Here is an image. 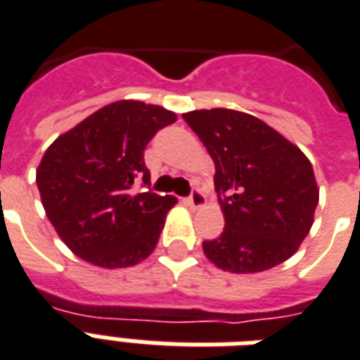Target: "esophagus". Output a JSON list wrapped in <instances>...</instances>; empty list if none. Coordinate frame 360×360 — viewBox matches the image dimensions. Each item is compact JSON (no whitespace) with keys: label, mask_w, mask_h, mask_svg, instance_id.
<instances>
[{"label":"esophagus","mask_w":360,"mask_h":360,"mask_svg":"<svg viewBox=\"0 0 360 360\" xmlns=\"http://www.w3.org/2000/svg\"><path fill=\"white\" fill-rule=\"evenodd\" d=\"M205 202H207V199L202 195V191L199 188H193L191 195L188 197V205L193 209H201V207H205Z\"/></svg>","instance_id":"1"}]
</instances>
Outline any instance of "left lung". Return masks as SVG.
<instances>
[{"label":"left lung","instance_id":"obj_1","mask_svg":"<svg viewBox=\"0 0 360 360\" xmlns=\"http://www.w3.org/2000/svg\"><path fill=\"white\" fill-rule=\"evenodd\" d=\"M214 161L224 231L205 256L231 273L288 260L313 226L319 188L304 151L250 113L212 108L182 113Z\"/></svg>","mask_w":360,"mask_h":360}]
</instances>
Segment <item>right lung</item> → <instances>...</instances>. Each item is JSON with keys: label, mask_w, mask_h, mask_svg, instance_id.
I'll return each mask as SVG.
<instances>
[{"label": "right lung", "mask_w": 360, "mask_h": 360, "mask_svg": "<svg viewBox=\"0 0 360 360\" xmlns=\"http://www.w3.org/2000/svg\"><path fill=\"white\" fill-rule=\"evenodd\" d=\"M176 113L140 100H117L49 146L36 182L43 209L66 247L106 269L136 266L159 241L176 199L132 190L150 186L144 150Z\"/></svg>", "instance_id": "add662e5"}]
</instances>
